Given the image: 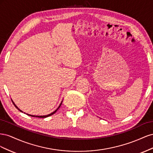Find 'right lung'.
Returning a JSON list of instances; mask_svg holds the SVG:
<instances>
[{
  "mask_svg": "<svg viewBox=\"0 0 153 153\" xmlns=\"http://www.w3.org/2000/svg\"><path fill=\"white\" fill-rule=\"evenodd\" d=\"M11 101H12V102H13V105H15V107L18 110H19V111H20V112H23V111L22 110H21L19 108H18V106L15 105V103H14L13 102V101L11 100ZM62 101H61V104H60V105L58 106V108L56 109V110H55V111H53V112H52V113H51V114H48V115H30V114H26L27 115H29V116H31V117H39V118H46V117H49V116H50V115H53V114H55V112H57V110L60 108V106H61V104H62ZM24 114H25V112H24Z\"/></svg>",
  "mask_w": 153,
  "mask_h": 153,
  "instance_id": "add662e5",
  "label": "right lung"
}]
</instances>
